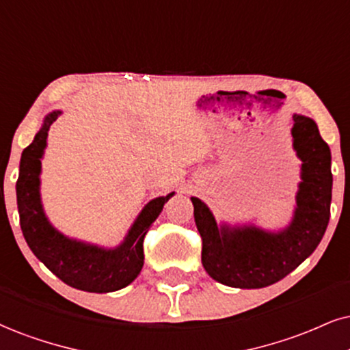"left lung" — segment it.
I'll list each match as a JSON object with an SVG mask.
<instances>
[{
  "label": "left lung",
  "mask_w": 350,
  "mask_h": 350,
  "mask_svg": "<svg viewBox=\"0 0 350 350\" xmlns=\"http://www.w3.org/2000/svg\"><path fill=\"white\" fill-rule=\"evenodd\" d=\"M292 148L300 159V182L291 222L278 230L253 222L215 221L213 211L191 196L202 239L206 273L224 286L261 288L291 274L317 250L329 222L331 150L310 116L294 113Z\"/></svg>",
  "instance_id": "left-lung-1"
}]
</instances>
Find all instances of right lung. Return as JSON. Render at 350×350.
Listing matches in <instances>:
<instances>
[{
    "instance_id": "obj_1",
    "label": "right lung",
    "mask_w": 350,
    "mask_h": 350,
    "mask_svg": "<svg viewBox=\"0 0 350 350\" xmlns=\"http://www.w3.org/2000/svg\"><path fill=\"white\" fill-rule=\"evenodd\" d=\"M62 113V110H53L45 115L33 141L21 155L16 183L21 228L32 253L64 284L94 294L120 291L139 275L144 265L142 241L175 191L150 200L116 247H102L64 235L50 222L40 195L42 159L49 142V131Z\"/></svg>"
}]
</instances>
